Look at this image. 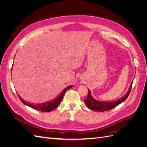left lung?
<instances>
[{"instance_id": "8db88e82", "label": "left lung", "mask_w": 147, "mask_h": 147, "mask_svg": "<svg viewBox=\"0 0 147 147\" xmlns=\"http://www.w3.org/2000/svg\"><path fill=\"white\" fill-rule=\"evenodd\" d=\"M132 82L131 83V85L129 90L127 92L126 94L124 95L121 99H119L116 101H112V102H104V101H99L94 99L92 97L91 94V91L90 90H88V94L86 98L84 99V103L86 105V106L89 109H90L94 111H98V112H105V111H107L109 110L115 108V107L118 105L123 102L125 100L128 96L129 95L130 92L131 90Z\"/></svg>"}]
</instances>
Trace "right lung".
<instances>
[{"label":"right lung","instance_id":"add662e5","mask_svg":"<svg viewBox=\"0 0 147 147\" xmlns=\"http://www.w3.org/2000/svg\"><path fill=\"white\" fill-rule=\"evenodd\" d=\"M72 86H73V85H70L68 87L65 88L64 90V91L62 92L58 96L56 97L55 99H54L52 100L49 101L48 102H45V103H43V104H34L29 103V102H26L23 99H21L20 96H19V98L20 99L21 102H23L24 104L28 105V106L32 108L35 110L40 111V112H51V111L55 109L56 107H57V106L59 105L62 99H63V97L65 94V92H66V91L68 90L69 89L71 88Z\"/></svg>","mask_w":147,"mask_h":147}]
</instances>
